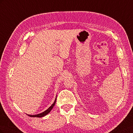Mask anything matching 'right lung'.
Here are the masks:
<instances>
[{
  "label": "right lung",
  "instance_id": "obj_1",
  "mask_svg": "<svg viewBox=\"0 0 133 133\" xmlns=\"http://www.w3.org/2000/svg\"><path fill=\"white\" fill-rule=\"evenodd\" d=\"M56 100H57V98H56V99H55V101H54V103H53V104H52V105H51L49 108H48L47 110H46L45 111H44V112H42V113H41V114H37V115H28L30 116V117H37V118L43 117V116H45L46 115H47V114H48V113H49V112L52 109H53V108L54 106L55 105V103H56Z\"/></svg>",
  "mask_w": 133,
  "mask_h": 133
}]
</instances>
